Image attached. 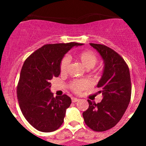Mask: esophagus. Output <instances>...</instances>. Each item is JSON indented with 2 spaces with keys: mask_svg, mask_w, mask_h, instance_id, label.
<instances>
[{
  "mask_svg": "<svg viewBox=\"0 0 146 146\" xmlns=\"http://www.w3.org/2000/svg\"><path fill=\"white\" fill-rule=\"evenodd\" d=\"M78 100H79V99H77V98H75V97H72V102H77V101H78Z\"/></svg>",
  "mask_w": 146,
  "mask_h": 146,
  "instance_id": "1",
  "label": "esophagus"
}]
</instances>
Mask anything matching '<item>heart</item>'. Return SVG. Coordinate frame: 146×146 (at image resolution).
Here are the masks:
<instances>
[{"label": "heart", "mask_w": 146, "mask_h": 146, "mask_svg": "<svg viewBox=\"0 0 146 146\" xmlns=\"http://www.w3.org/2000/svg\"><path fill=\"white\" fill-rule=\"evenodd\" d=\"M77 59L86 69H92L97 64L98 58L95 54L91 51L85 50L77 55ZM70 64V59L68 56H64L60 62V72L62 74H66ZM90 82L86 80H74L69 83V88L76 94H80L82 91L89 88Z\"/></svg>", "instance_id": "obj_1"}]
</instances>
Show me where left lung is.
I'll return each instance as SVG.
<instances>
[{
    "label": "left lung",
    "instance_id": "8db88e82",
    "mask_svg": "<svg viewBox=\"0 0 146 146\" xmlns=\"http://www.w3.org/2000/svg\"><path fill=\"white\" fill-rule=\"evenodd\" d=\"M101 55L104 69L97 88L102 94L101 102L88 100L89 107L82 113L85 123L95 131H104L119 122L130 102L131 84L129 69L123 58L113 49L100 44L90 43Z\"/></svg>",
    "mask_w": 146,
    "mask_h": 146
}]
</instances>
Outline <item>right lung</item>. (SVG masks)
Segmentation results:
<instances>
[{
	"label": "right lung",
	"instance_id": "right-lung-1",
	"mask_svg": "<svg viewBox=\"0 0 146 146\" xmlns=\"http://www.w3.org/2000/svg\"><path fill=\"white\" fill-rule=\"evenodd\" d=\"M79 45L82 44H44L23 64L17 87L18 102L25 119L38 131H55L64 122L71 98L66 94L54 97L50 88L52 78L60 73V60L71 48Z\"/></svg>",
	"mask_w": 146,
	"mask_h": 146
}]
</instances>
